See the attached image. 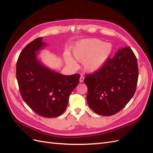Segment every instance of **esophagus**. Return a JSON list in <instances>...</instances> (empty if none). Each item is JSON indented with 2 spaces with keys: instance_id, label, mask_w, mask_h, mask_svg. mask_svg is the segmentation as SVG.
<instances>
[{
  "instance_id": "1",
  "label": "esophagus",
  "mask_w": 153,
  "mask_h": 153,
  "mask_svg": "<svg viewBox=\"0 0 153 153\" xmlns=\"http://www.w3.org/2000/svg\"><path fill=\"white\" fill-rule=\"evenodd\" d=\"M84 76H80V82H84Z\"/></svg>"
}]
</instances>
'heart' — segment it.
<instances>
[{"instance_id": "heart-1", "label": "heart", "mask_w": 153, "mask_h": 153, "mask_svg": "<svg viewBox=\"0 0 153 153\" xmlns=\"http://www.w3.org/2000/svg\"><path fill=\"white\" fill-rule=\"evenodd\" d=\"M113 52V46L110 43L103 42L98 39H89L78 42L73 50L74 57L82 62L84 70L94 73L102 68L110 57ZM68 63L74 68L76 64L69 57Z\"/></svg>"}]
</instances>
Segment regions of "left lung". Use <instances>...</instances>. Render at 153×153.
I'll return each mask as SVG.
<instances>
[{"label":"left lung","instance_id":"obj_1","mask_svg":"<svg viewBox=\"0 0 153 153\" xmlns=\"http://www.w3.org/2000/svg\"><path fill=\"white\" fill-rule=\"evenodd\" d=\"M138 77L137 59L132 50L119 49L98 71L86 75L88 105L99 115L117 114L135 94Z\"/></svg>","mask_w":153,"mask_h":153}]
</instances>
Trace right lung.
Segmentation results:
<instances>
[{
	"instance_id": "obj_1",
	"label": "right lung",
	"mask_w": 153,
	"mask_h": 153,
	"mask_svg": "<svg viewBox=\"0 0 153 153\" xmlns=\"http://www.w3.org/2000/svg\"><path fill=\"white\" fill-rule=\"evenodd\" d=\"M42 40L37 38L22 50L16 63V79L27 105L41 116L52 118L65 111L80 75H64L39 61L38 52L47 45Z\"/></svg>"
}]
</instances>
